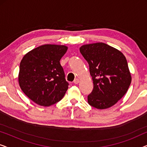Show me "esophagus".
Instances as JSON below:
<instances>
[{
	"label": "esophagus",
	"instance_id": "obj_1",
	"mask_svg": "<svg viewBox=\"0 0 147 147\" xmlns=\"http://www.w3.org/2000/svg\"><path fill=\"white\" fill-rule=\"evenodd\" d=\"M79 82H80V80L78 79V78H76V79L74 80V83L76 84H78Z\"/></svg>",
	"mask_w": 147,
	"mask_h": 147
}]
</instances>
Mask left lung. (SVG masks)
I'll list each match as a JSON object with an SVG mask.
<instances>
[{
    "instance_id": "left-lung-1",
    "label": "left lung",
    "mask_w": 147,
    "mask_h": 147,
    "mask_svg": "<svg viewBox=\"0 0 147 147\" xmlns=\"http://www.w3.org/2000/svg\"><path fill=\"white\" fill-rule=\"evenodd\" d=\"M80 51L89 64L94 84V89L88 96V104L98 109L114 106L131 83L125 56L104 43L82 45Z\"/></svg>"
}]
</instances>
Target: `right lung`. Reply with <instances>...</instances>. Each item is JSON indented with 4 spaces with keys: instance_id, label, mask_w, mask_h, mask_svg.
<instances>
[{
    "instance_id": "obj_1",
    "label": "right lung",
    "mask_w": 147,
    "mask_h": 147,
    "mask_svg": "<svg viewBox=\"0 0 147 147\" xmlns=\"http://www.w3.org/2000/svg\"><path fill=\"white\" fill-rule=\"evenodd\" d=\"M67 47L43 45L31 50L22 59L19 83L22 91L35 103L49 106L63 98L69 83L60 64Z\"/></svg>"
}]
</instances>
